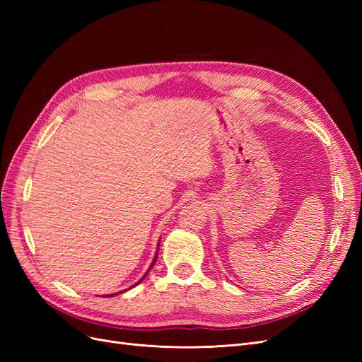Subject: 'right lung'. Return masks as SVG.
Wrapping results in <instances>:
<instances>
[{
    "mask_svg": "<svg viewBox=\"0 0 362 362\" xmlns=\"http://www.w3.org/2000/svg\"><path fill=\"white\" fill-rule=\"evenodd\" d=\"M158 246H160V243H158ZM157 257H158V249H157V252H156V257H154V259H152V262H151V266H149L148 272H146V273H145V275H144V276H141V278H140V279H139V281H137V282L134 284V286H133V287L139 286V284H140L141 281H144V279L146 278V275H148V273H149V270H151L152 267H154V264H156V261H157ZM133 287H131V288H133ZM127 290H129V288H127ZM127 290H124V291H127ZM119 293H120V291H119ZM116 294H117V293H116ZM113 296H115V294H107V296H105V298H113Z\"/></svg>",
    "mask_w": 362,
    "mask_h": 362,
    "instance_id": "obj_1",
    "label": "right lung"
}]
</instances>
